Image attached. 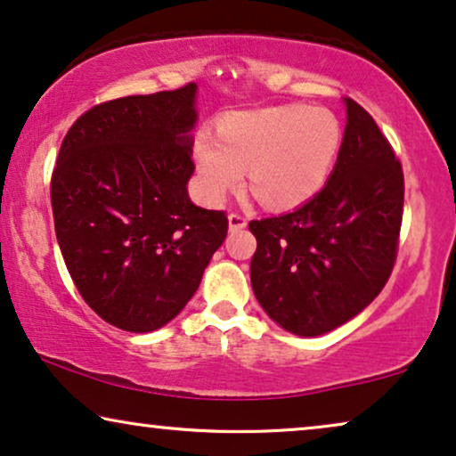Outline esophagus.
I'll return each instance as SVG.
<instances>
[{
  "label": "esophagus",
  "mask_w": 456,
  "mask_h": 456,
  "mask_svg": "<svg viewBox=\"0 0 456 456\" xmlns=\"http://www.w3.org/2000/svg\"><path fill=\"white\" fill-rule=\"evenodd\" d=\"M228 226L230 230H242L247 226V217L240 214H230L228 216Z\"/></svg>",
  "instance_id": "obj_1"
}]
</instances>
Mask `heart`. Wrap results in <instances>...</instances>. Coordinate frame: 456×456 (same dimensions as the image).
<instances>
[{
    "mask_svg": "<svg viewBox=\"0 0 456 456\" xmlns=\"http://www.w3.org/2000/svg\"><path fill=\"white\" fill-rule=\"evenodd\" d=\"M342 128L323 108L280 105L230 116L220 141L199 136L195 164L203 195L222 201L239 189L248 167V184L267 208H295L322 189L338 158Z\"/></svg>",
    "mask_w": 456,
    "mask_h": 456,
    "instance_id": "1",
    "label": "heart"
}]
</instances>
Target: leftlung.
I'll list each match as a JSON object with an SVG mask.
<instances>
[{
    "mask_svg": "<svg viewBox=\"0 0 456 456\" xmlns=\"http://www.w3.org/2000/svg\"><path fill=\"white\" fill-rule=\"evenodd\" d=\"M346 128L323 189L284 216L248 222L251 284L286 332L320 336L361 314L388 282L403 222L401 161L373 118L345 99Z\"/></svg>",
    "mask_w": 456,
    "mask_h": 456,
    "instance_id": "8db88e82",
    "label": "left lung"
}]
</instances>
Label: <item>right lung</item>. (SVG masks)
<instances>
[{
  "mask_svg": "<svg viewBox=\"0 0 456 456\" xmlns=\"http://www.w3.org/2000/svg\"><path fill=\"white\" fill-rule=\"evenodd\" d=\"M197 85L99 103L72 124L52 176L55 236L80 297L111 326L153 332L201 284L228 232L189 199Z\"/></svg>",
  "mask_w": 456,
  "mask_h": 456,
  "instance_id": "obj_1",
  "label": "right lung"
}]
</instances>
